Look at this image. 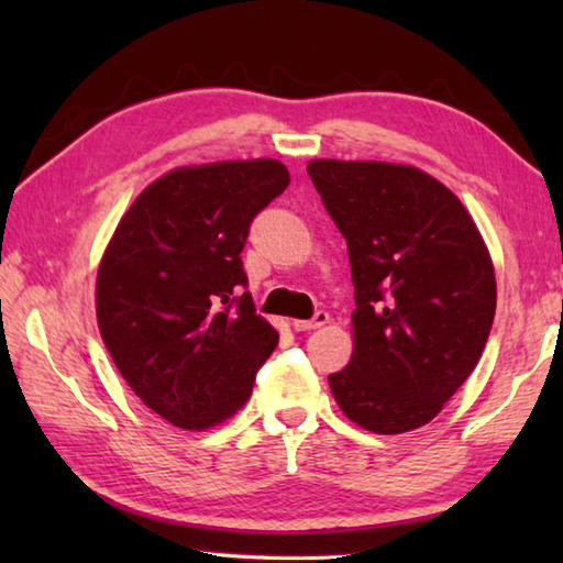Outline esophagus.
<instances>
[{
    "instance_id": "34e87169",
    "label": "esophagus",
    "mask_w": 563,
    "mask_h": 563,
    "mask_svg": "<svg viewBox=\"0 0 563 563\" xmlns=\"http://www.w3.org/2000/svg\"><path fill=\"white\" fill-rule=\"evenodd\" d=\"M330 322V316L328 312H316V318L312 320H292V328L295 330H300V332H308V330H318V328H322V325H328Z\"/></svg>"
}]
</instances>
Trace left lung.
<instances>
[{
	"label": "left lung",
	"mask_w": 563,
	"mask_h": 563,
	"mask_svg": "<svg viewBox=\"0 0 563 563\" xmlns=\"http://www.w3.org/2000/svg\"><path fill=\"white\" fill-rule=\"evenodd\" d=\"M308 174L347 241L357 305L332 397L362 430L412 432L442 412L487 345L489 247L460 198L415 166L312 158Z\"/></svg>",
	"instance_id": "1"
}]
</instances>
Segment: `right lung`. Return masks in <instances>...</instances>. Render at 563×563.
Wrapping results in <instances>:
<instances>
[{"mask_svg":"<svg viewBox=\"0 0 563 563\" xmlns=\"http://www.w3.org/2000/svg\"><path fill=\"white\" fill-rule=\"evenodd\" d=\"M288 184L275 158L174 168L141 190L101 255L103 345L141 402L180 430L233 417L278 345L238 290L247 228Z\"/></svg>","mask_w":563,"mask_h":563,"instance_id":"right-lung-1","label":"right lung"}]
</instances>
